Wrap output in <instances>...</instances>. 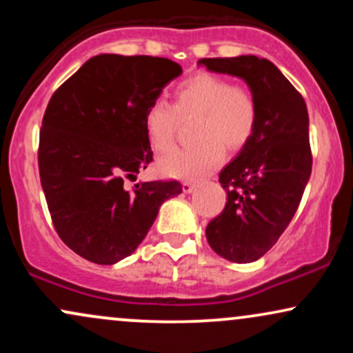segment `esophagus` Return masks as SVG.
I'll return each instance as SVG.
<instances>
[{"instance_id": "1", "label": "esophagus", "mask_w": 353, "mask_h": 353, "mask_svg": "<svg viewBox=\"0 0 353 353\" xmlns=\"http://www.w3.org/2000/svg\"><path fill=\"white\" fill-rule=\"evenodd\" d=\"M194 189H196V184H194V182H182V190H184V194H190Z\"/></svg>"}]
</instances>
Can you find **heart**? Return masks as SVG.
<instances>
[{
    "label": "heart",
    "mask_w": 353,
    "mask_h": 353,
    "mask_svg": "<svg viewBox=\"0 0 353 353\" xmlns=\"http://www.w3.org/2000/svg\"><path fill=\"white\" fill-rule=\"evenodd\" d=\"M179 116H199L194 148L179 149L159 161V171L174 179H197L224 161L225 148L241 149L257 128V103L244 88L232 86L222 76L201 72L182 81L176 89V103L154 101L145 109L144 129L157 152L174 145Z\"/></svg>",
    "instance_id": "b5f03b06"
}]
</instances>
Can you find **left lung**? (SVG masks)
<instances>
[{
  "label": "left lung",
  "mask_w": 353,
  "mask_h": 353,
  "mask_svg": "<svg viewBox=\"0 0 353 353\" xmlns=\"http://www.w3.org/2000/svg\"><path fill=\"white\" fill-rule=\"evenodd\" d=\"M210 72L236 76L257 103V128L219 174L228 192L221 216L205 229L209 245L237 264L261 259L292 221L312 172L305 101L269 59L257 56L197 61Z\"/></svg>",
  "instance_id": "obj_1"
}]
</instances>
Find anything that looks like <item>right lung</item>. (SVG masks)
<instances>
[{"label":"right lung","instance_id":"obj_1","mask_svg":"<svg viewBox=\"0 0 353 353\" xmlns=\"http://www.w3.org/2000/svg\"><path fill=\"white\" fill-rule=\"evenodd\" d=\"M182 72L152 56L98 54L52 94L39 132V177L63 242L89 262L111 265L148 236L181 182H137L152 161L145 109Z\"/></svg>","mask_w":353,"mask_h":353}]
</instances>
